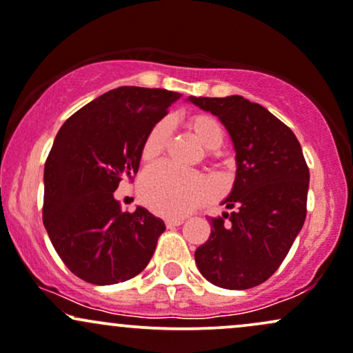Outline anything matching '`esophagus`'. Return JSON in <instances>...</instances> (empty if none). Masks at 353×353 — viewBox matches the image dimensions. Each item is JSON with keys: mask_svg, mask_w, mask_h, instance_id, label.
Returning <instances> with one entry per match:
<instances>
[{"mask_svg": "<svg viewBox=\"0 0 353 353\" xmlns=\"http://www.w3.org/2000/svg\"><path fill=\"white\" fill-rule=\"evenodd\" d=\"M165 223H166V227H168V228H173V227H180V225L183 223V220H181V219H168L165 221Z\"/></svg>", "mask_w": 353, "mask_h": 353, "instance_id": "34e87169", "label": "esophagus"}]
</instances>
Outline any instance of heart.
I'll list each match as a JSON object with an SVG mask.
<instances>
[{"instance_id": "1", "label": "heart", "mask_w": 353, "mask_h": 353, "mask_svg": "<svg viewBox=\"0 0 353 353\" xmlns=\"http://www.w3.org/2000/svg\"><path fill=\"white\" fill-rule=\"evenodd\" d=\"M188 132L207 148V157L216 158L225 141V126L215 114L198 112L185 121ZM172 140V125L168 120L157 121L141 141L140 157L143 161L157 160ZM140 196L146 207L165 216H181L198 207L212 195V183L198 172L158 163L145 170L138 183Z\"/></svg>"}]
</instances>
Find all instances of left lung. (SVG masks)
Listing matches in <instances>:
<instances>
[{
    "mask_svg": "<svg viewBox=\"0 0 353 353\" xmlns=\"http://www.w3.org/2000/svg\"><path fill=\"white\" fill-rule=\"evenodd\" d=\"M190 101L220 118L236 152L235 183L223 201L236 210L210 219L196 267L216 287L247 290L276 272L303 227L307 161L294 132L259 103L239 94Z\"/></svg>",
    "mask_w": 353,
    "mask_h": 353,
    "instance_id": "8db88e82",
    "label": "left lung"
}]
</instances>
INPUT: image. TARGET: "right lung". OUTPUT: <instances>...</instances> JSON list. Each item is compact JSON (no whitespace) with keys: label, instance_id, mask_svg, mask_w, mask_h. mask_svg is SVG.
I'll use <instances>...</instances> for the list:
<instances>
[{"label":"right lung","instance_id":"add662e5","mask_svg":"<svg viewBox=\"0 0 353 353\" xmlns=\"http://www.w3.org/2000/svg\"><path fill=\"white\" fill-rule=\"evenodd\" d=\"M180 93L120 86L71 114L45 163L43 223L54 250L78 279L126 282L143 272L163 220L146 208L123 212L113 192L133 180L146 132Z\"/></svg>","mask_w":353,"mask_h":353}]
</instances>
